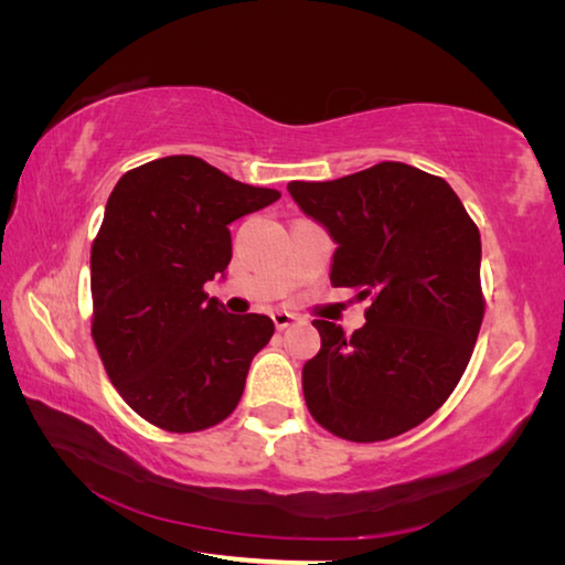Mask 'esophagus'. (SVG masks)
Here are the masks:
<instances>
[{
    "instance_id": "1",
    "label": "esophagus",
    "mask_w": 565,
    "mask_h": 565,
    "mask_svg": "<svg viewBox=\"0 0 565 565\" xmlns=\"http://www.w3.org/2000/svg\"><path fill=\"white\" fill-rule=\"evenodd\" d=\"M271 319H274V327L279 329V331H284L286 327H291V323L296 321V317H294V313H289V311H274Z\"/></svg>"
}]
</instances>
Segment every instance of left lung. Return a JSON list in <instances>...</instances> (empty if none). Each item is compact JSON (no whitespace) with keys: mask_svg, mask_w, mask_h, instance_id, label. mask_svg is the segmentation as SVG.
I'll list each match as a JSON object with an SVG mask.
<instances>
[{"mask_svg":"<svg viewBox=\"0 0 565 565\" xmlns=\"http://www.w3.org/2000/svg\"><path fill=\"white\" fill-rule=\"evenodd\" d=\"M286 189L337 244L331 284L371 296L351 337L313 321L321 351L301 371L311 416L359 444L424 424L463 376L483 321L481 234L461 199L401 161Z\"/></svg>","mask_w":565,"mask_h":565,"instance_id":"left-lung-1","label":"left lung"}]
</instances>
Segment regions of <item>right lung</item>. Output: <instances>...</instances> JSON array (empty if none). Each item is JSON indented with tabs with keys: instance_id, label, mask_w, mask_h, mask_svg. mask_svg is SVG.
<instances>
[{
	"instance_id": "obj_1",
	"label": "right lung",
	"mask_w": 565,
	"mask_h": 565,
	"mask_svg": "<svg viewBox=\"0 0 565 565\" xmlns=\"http://www.w3.org/2000/svg\"><path fill=\"white\" fill-rule=\"evenodd\" d=\"M279 196L186 154L114 186L92 244V337L111 384L149 424L204 431L236 408L274 321L228 313L204 284L232 262L228 224Z\"/></svg>"
}]
</instances>
